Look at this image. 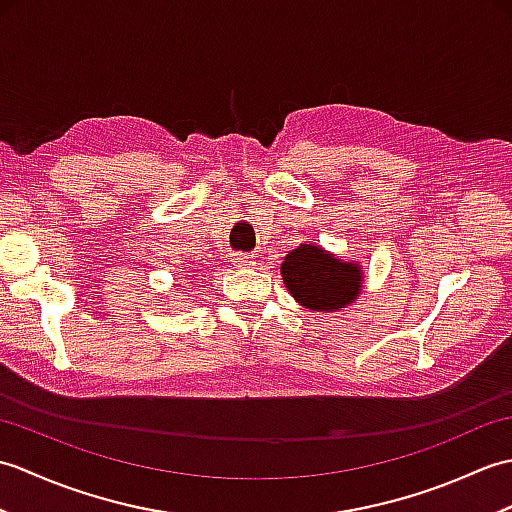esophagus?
<instances>
[{"label": "esophagus", "mask_w": 512, "mask_h": 512, "mask_svg": "<svg viewBox=\"0 0 512 512\" xmlns=\"http://www.w3.org/2000/svg\"><path fill=\"white\" fill-rule=\"evenodd\" d=\"M233 266H237V268L255 266V255H250V253H233Z\"/></svg>", "instance_id": "34e87169"}]
</instances>
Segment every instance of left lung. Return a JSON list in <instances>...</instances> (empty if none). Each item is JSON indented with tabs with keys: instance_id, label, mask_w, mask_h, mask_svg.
<instances>
[{
	"instance_id": "1",
	"label": "left lung",
	"mask_w": 512,
	"mask_h": 512,
	"mask_svg": "<svg viewBox=\"0 0 512 512\" xmlns=\"http://www.w3.org/2000/svg\"><path fill=\"white\" fill-rule=\"evenodd\" d=\"M286 288L310 310H339L358 297L361 270L356 264L334 259L323 248L301 244L281 264Z\"/></svg>"
}]
</instances>
